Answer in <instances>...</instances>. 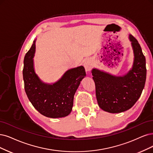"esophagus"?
Returning <instances> with one entry per match:
<instances>
[{
  "mask_svg": "<svg viewBox=\"0 0 153 153\" xmlns=\"http://www.w3.org/2000/svg\"><path fill=\"white\" fill-rule=\"evenodd\" d=\"M84 66L86 71H89L92 67V61L91 59H87L84 61Z\"/></svg>",
  "mask_w": 153,
  "mask_h": 153,
  "instance_id": "esophagus-1",
  "label": "esophagus"
}]
</instances>
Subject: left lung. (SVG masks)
<instances>
[{"instance_id": "left-lung-1", "label": "left lung", "mask_w": 153, "mask_h": 153, "mask_svg": "<svg viewBox=\"0 0 153 153\" xmlns=\"http://www.w3.org/2000/svg\"><path fill=\"white\" fill-rule=\"evenodd\" d=\"M128 39L134 58L132 67L127 73L115 76L96 68L91 71L100 108L111 114L132 108L140 98L145 85L146 58L137 39L132 35H128Z\"/></svg>"}]
</instances>
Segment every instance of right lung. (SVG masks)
<instances>
[{
	"label": "right lung",
	"instance_id": "add662e5",
	"mask_svg": "<svg viewBox=\"0 0 153 153\" xmlns=\"http://www.w3.org/2000/svg\"><path fill=\"white\" fill-rule=\"evenodd\" d=\"M35 49L36 39L24 59L22 75L28 99L34 108L45 117L56 118L69 115L72 109L75 93L86 76L85 69L82 65L72 68L55 82H44L34 67Z\"/></svg>",
	"mask_w": 153,
	"mask_h": 153
}]
</instances>
